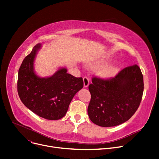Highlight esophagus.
Wrapping results in <instances>:
<instances>
[{
  "instance_id": "1",
  "label": "esophagus",
  "mask_w": 159,
  "mask_h": 159,
  "mask_svg": "<svg viewBox=\"0 0 159 159\" xmlns=\"http://www.w3.org/2000/svg\"><path fill=\"white\" fill-rule=\"evenodd\" d=\"M83 81H84V88H87L89 84V80L87 77H84L83 78Z\"/></svg>"
}]
</instances>
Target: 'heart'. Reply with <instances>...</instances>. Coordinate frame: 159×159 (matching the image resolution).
I'll list each match as a JSON object with an SVG mask.
<instances>
[{
    "mask_svg": "<svg viewBox=\"0 0 159 159\" xmlns=\"http://www.w3.org/2000/svg\"><path fill=\"white\" fill-rule=\"evenodd\" d=\"M107 65H108V62L107 61H103L102 62V66H107ZM118 71V69L116 66H109L105 68L103 70L102 74L105 77L111 78L115 76L116 74H117Z\"/></svg>",
    "mask_w": 159,
    "mask_h": 159,
    "instance_id": "b5f03b06",
    "label": "heart"
}]
</instances>
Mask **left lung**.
I'll list each match as a JSON object with an SVG mask.
<instances>
[{"label": "left lung", "mask_w": 159, "mask_h": 159, "mask_svg": "<svg viewBox=\"0 0 159 159\" xmlns=\"http://www.w3.org/2000/svg\"><path fill=\"white\" fill-rule=\"evenodd\" d=\"M88 108L91 121L103 127L117 126L128 121L138 109L143 94V76L135 65L120 71L112 79H92Z\"/></svg>", "instance_id": "left-lung-1"}]
</instances>
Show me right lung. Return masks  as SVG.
<instances>
[{
  "mask_svg": "<svg viewBox=\"0 0 159 159\" xmlns=\"http://www.w3.org/2000/svg\"><path fill=\"white\" fill-rule=\"evenodd\" d=\"M41 45L37 44L25 57L18 70L19 97L29 110L41 118L57 120L64 117L75 94L84 86L82 78L67 73L61 68L50 77H41L35 73V57Z\"/></svg>",
  "mask_w": 159,
  "mask_h": 159,
  "instance_id": "1",
  "label": "right lung"
}]
</instances>
